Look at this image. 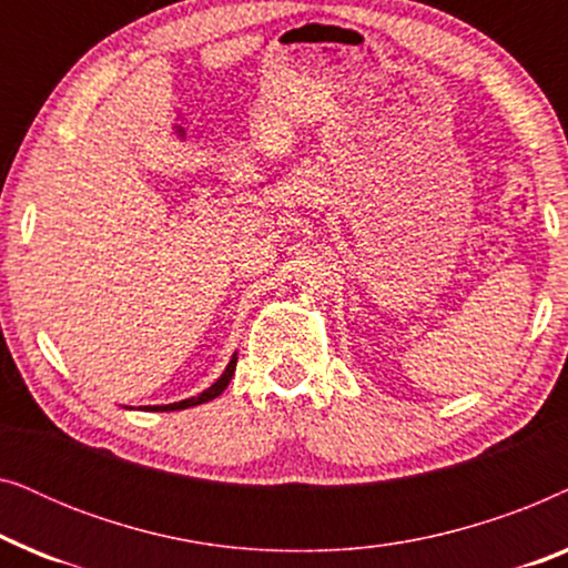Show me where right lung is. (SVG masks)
<instances>
[{
	"label": "right lung",
	"instance_id": "add662e5",
	"mask_svg": "<svg viewBox=\"0 0 568 568\" xmlns=\"http://www.w3.org/2000/svg\"><path fill=\"white\" fill-rule=\"evenodd\" d=\"M235 367H237V356H232L227 369L222 372V377L216 379V383L209 387V390H204L201 395H196V398H189V400H181V403H170V406H158L154 410H181V408H191V406H199V403H206V400H214L216 395H222L224 387L230 385L232 375H235Z\"/></svg>",
	"mask_w": 568,
	"mask_h": 568
}]
</instances>
